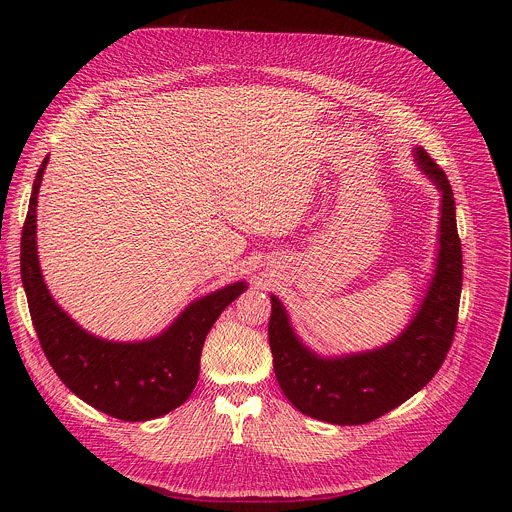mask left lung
I'll return each instance as SVG.
<instances>
[{
	"instance_id": "8db88e82",
	"label": "left lung",
	"mask_w": 512,
	"mask_h": 512,
	"mask_svg": "<svg viewBox=\"0 0 512 512\" xmlns=\"http://www.w3.org/2000/svg\"><path fill=\"white\" fill-rule=\"evenodd\" d=\"M415 160L442 190L440 257L421 310L395 342L373 352L320 358L296 338L281 302L271 296L273 371L285 397L304 415L334 425L375 421L423 389L446 360L458 326L464 269L456 204L435 160L423 148L415 150Z\"/></svg>"
}]
</instances>
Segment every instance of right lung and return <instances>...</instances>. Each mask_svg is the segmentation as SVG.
Segmentation results:
<instances>
[{"mask_svg":"<svg viewBox=\"0 0 512 512\" xmlns=\"http://www.w3.org/2000/svg\"><path fill=\"white\" fill-rule=\"evenodd\" d=\"M48 158L38 168L22 229L20 271L40 346L60 381L91 407L123 419L148 421L180 407L196 387L204 338L221 312L235 302L245 283L188 306L158 338L107 342L72 322L44 285L36 253V200Z\"/></svg>","mask_w":512,"mask_h":512,"instance_id":"right-lung-1","label":"right lung"}]
</instances>
